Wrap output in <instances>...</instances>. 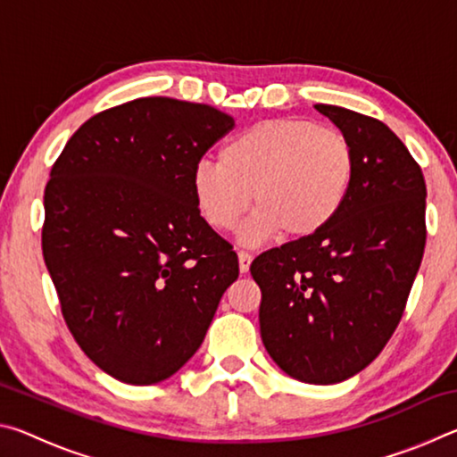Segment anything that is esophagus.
<instances>
[{
  "instance_id": "1",
  "label": "esophagus",
  "mask_w": 457,
  "mask_h": 457,
  "mask_svg": "<svg viewBox=\"0 0 457 457\" xmlns=\"http://www.w3.org/2000/svg\"><path fill=\"white\" fill-rule=\"evenodd\" d=\"M237 260H239V272L245 274L247 270H250V264H252V253L237 252Z\"/></svg>"
}]
</instances>
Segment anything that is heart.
Returning <instances> with one entry per match:
<instances>
[{"mask_svg": "<svg viewBox=\"0 0 457 457\" xmlns=\"http://www.w3.org/2000/svg\"><path fill=\"white\" fill-rule=\"evenodd\" d=\"M357 154L335 127L303 119L258 122L221 146L218 165L199 163L191 191L212 228L234 229L250 204L258 207L239 242L258 245L284 231L303 239L319 234L349 197Z\"/></svg>", "mask_w": 457, "mask_h": 457, "instance_id": "obj_1", "label": "heart"}]
</instances>
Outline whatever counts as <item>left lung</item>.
Wrapping results in <instances>:
<instances>
[{
  "instance_id": "left-lung-1",
  "label": "left lung",
  "mask_w": 457,
  "mask_h": 457,
  "mask_svg": "<svg viewBox=\"0 0 457 457\" xmlns=\"http://www.w3.org/2000/svg\"><path fill=\"white\" fill-rule=\"evenodd\" d=\"M316 111L354 146L349 197L322 231L260 253L250 272L270 357L292 378L332 385L365 369L403 316L423 258L428 191L381 120L332 104Z\"/></svg>"
}]
</instances>
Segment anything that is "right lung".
<instances>
[{
    "label": "right lung",
    "mask_w": 457,
    "mask_h": 457,
    "mask_svg": "<svg viewBox=\"0 0 457 457\" xmlns=\"http://www.w3.org/2000/svg\"><path fill=\"white\" fill-rule=\"evenodd\" d=\"M207 104L149 96L88 119L44 191L42 252L87 357L129 385L175 375L237 280V256L193 199L191 173L234 129Z\"/></svg>",
    "instance_id": "right-lung-1"
}]
</instances>
